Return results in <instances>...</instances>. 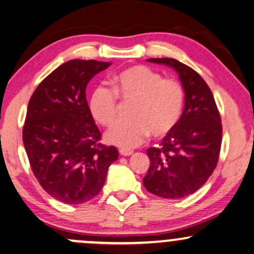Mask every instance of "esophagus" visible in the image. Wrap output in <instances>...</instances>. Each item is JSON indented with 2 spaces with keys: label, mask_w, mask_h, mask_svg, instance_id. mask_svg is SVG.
<instances>
[{
  "label": "esophagus",
  "mask_w": 254,
  "mask_h": 254,
  "mask_svg": "<svg viewBox=\"0 0 254 254\" xmlns=\"http://www.w3.org/2000/svg\"><path fill=\"white\" fill-rule=\"evenodd\" d=\"M120 154L124 157H128V156H132L133 151L132 150H126V148H121L120 150Z\"/></svg>",
  "instance_id": "1"
}]
</instances>
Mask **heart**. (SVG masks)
<instances>
[{
  "label": "heart",
  "mask_w": 254,
  "mask_h": 254,
  "mask_svg": "<svg viewBox=\"0 0 254 254\" xmlns=\"http://www.w3.org/2000/svg\"><path fill=\"white\" fill-rule=\"evenodd\" d=\"M114 90L100 85L92 91L89 109L102 126L118 119L120 102L132 103V119L118 122L106 133L107 142L132 148L150 135L164 138L177 127L184 107V89L177 80L163 78L146 65H134L113 76Z\"/></svg>",
  "instance_id": "obj_1"
}]
</instances>
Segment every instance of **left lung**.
<instances>
[{
	"label": "left lung",
	"mask_w": 254,
	"mask_h": 254,
	"mask_svg": "<svg viewBox=\"0 0 254 254\" xmlns=\"http://www.w3.org/2000/svg\"><path fill=\"white\" fill-rule=\"evenodd\" d=\"M147 62L172 67L186 94L177 127L160 147L147 148L150 168L144 177L147 191L163 198H182L201 188L216 168L222 141L220 113L209 86L191 67L172 58Z\"/></svg>",
	"instance_id": "1"
}]
</instances>
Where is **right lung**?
Listing matches in <instances>:
<instances>
[{"label":"right lung","mask_w":254,"mask_h":254,"mask_svg":"<svg viewBox=\"0 0 254 254\" xmlns=\"http://www.w3.org/2000/svg\"><path fill=\"white\" fill-rule=\"evenodd\" d=\"M110 63L68 61L45 78L28 102L22 140L35 178L49 195L67 204L97 195L109 166L119 158L114 146L100 142L85 89Z\"/></svg>","instance_id":"right-lung-1"}]
</instances>
